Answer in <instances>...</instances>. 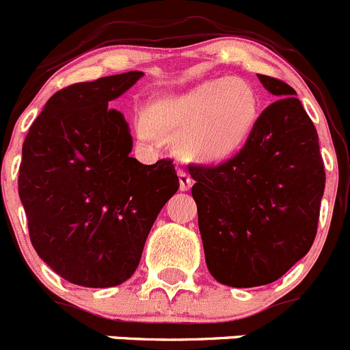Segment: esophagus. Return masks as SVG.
<instances>
[{"mask_svg": "<svg viewBox=\"0 0 350 350\" xmlns=\"http://www.w3.org/2000/svg\"><path fill=\"white\" fill-rule=\"evenodd\" d=\"M178 182L182 192H185V190H189L192 187V178H190V175L185 170H178Z\"/></svg>", "mask_w": 350, "mask_h": 350, "instance_id": "esophagus-1", "label": "esophagus"}]
</instances>
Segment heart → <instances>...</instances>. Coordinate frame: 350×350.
<instances>
[{"label":"heart","instance_id":"heart-1","mask_svg":"<svg viewBox=\"0 0 350 350\" xmlns=\"http://www.w3.org/2000/svg\"><path fill=\"white\" fill-rule=\"evenodd\" d=\"M260 100L240 78L209 79L180 95L165 96L137 110L136 136L151 141L157 131L176 134L175 148L190 160L214 163L237 153L254 131Z\"/></svg>","mask_w":350,"mask_h":350}]
</instances>
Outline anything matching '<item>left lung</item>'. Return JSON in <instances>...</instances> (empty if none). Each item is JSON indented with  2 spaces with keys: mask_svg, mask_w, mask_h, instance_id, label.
Returning a JSON list of instances; mask_svg holds the SVG:
<instances>
[{
  "mask_svg": "<svg viewBox=\"0 0 350 350\" xmlns=\"http://www.w3.org/2000/svg\"><path fill=\"white\" fill-rule=\"evenodd\" d=\"M257 76L279 98L243 150L219 167H189L207 269L231 288L271 284L310 252L325 190L317 129L296 92Z\"/></svg>",
  "mask_w": 350,
  "mask_h": 350,
  "instance_id": "1",
  "label": "left lung"
}]
</instances>
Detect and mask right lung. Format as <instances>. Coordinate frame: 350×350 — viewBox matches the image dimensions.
<instances>
[{
    "instance_id": "obj_1",
    "label": "right lung",
    "mask_w": 350,
    "mask_h": 350,
    "mask_svg": "<svg viewBox=\"0 0 350 350\" xmlns=\"http://www.w3.org/2000/svg\"><path fill=\"white\" fill-rule=\"evenodd\" d=\"M143 76L129 71L59 90L23 143L18 193L30 241L72 284L126 282L161 207L178 190L170 160L143 165L129 157V124L109 109Z\"/></svg>"
}]
</instances>
